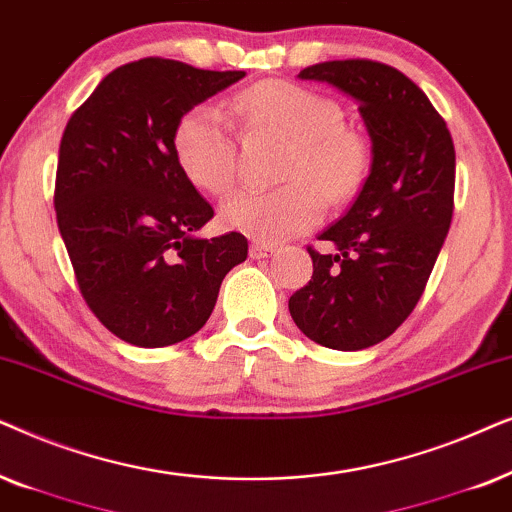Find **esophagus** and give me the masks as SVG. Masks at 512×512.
I'll use <instances>...</instances> for the list:
<instances>
[{
    "instance_id": "1",
    "label": "esophagus",
    "mask_w": 512,
    "mask_h": 512,
    "mask_svg": "<svg viewBox=\"0 0 512 512\" xmlns=\"http://www.w3.org/2000/svg\"><path fill=\"white\" fill-rule=\"evenodd\" d=\"M278 248L276 245H271V243H264V241H255L250 245V257L252 260H264V257H271L274 255Z\"/></svg>"
}]
</instances>
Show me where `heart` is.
Here are the masks:
<instances>
[{"label": "heart", "instance_id": "heart-1", "mask_svg": "<svg viewBox=\"0 0 512 512\" xmlns=\"http://www.w3.org/2000/svg\"><path fill=\"white\" fill-rule=\"evenodd\" d=\"M236 107L252 126L290 142L274 192L241 189L222 201L220 224L229 231L276 243L316 227L327 203H346L360 192L370 170V145L342 124L335 100L290 81H260L238 95ZM173 152L194 187L224 194L234 182L236 142L215 105H196L177 121Z\"/></svg>", "mask_w": 512, "mask_h": 512}]
</instances>
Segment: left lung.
<instances>
[{
    "label": "left lung",
    "mask_w": 512,
    "mask_h": 512,
    "mask_svg": "<svg viewBox=\"0 0 512 512\" xmlns=\"http://www.w3.org/2000/svg\"><path fill=\"white\" fill-rule=\"evenodd\" d=\"M302 79L327 81L358 102L372 140V168L342 220L309 245L311 281L290 297L306 337L360 351L391 337L424 295L454 213L456 154L426 93L377 60H330Z\"/></svg>",
    "instance_id": "1"
}]
</instances>
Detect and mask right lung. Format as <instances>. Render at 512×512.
<instances>
[{
  "instance_id": "1",
  "label": "right lung",
  "mask_w": 512,
  "mask_h": 512,
  "mask_svg": "<svg viewBox=\"0 0 512 512\" xmlns=\"http://www.w3.org/2000/svg\"><path fill=\"white\" fill-rule=\"evenodd\" d=\"M245 72L142 58L100 81L67 121L56 217L88 309L112 335L159 349L196 335L224 276L248 257L229 231L196 238L215 210L177 166V121Z\"/></svg>"
}]
</instances>
